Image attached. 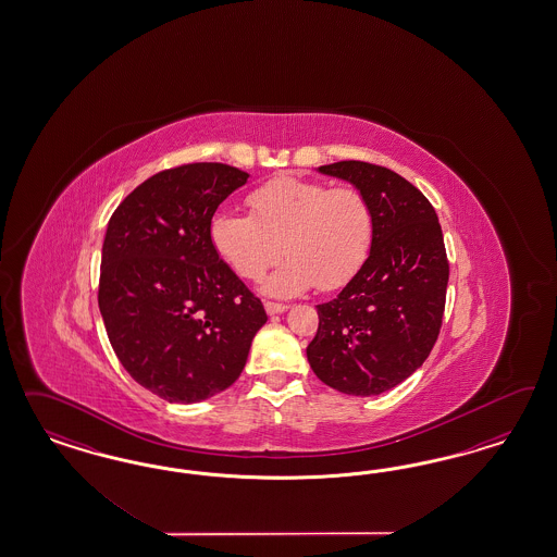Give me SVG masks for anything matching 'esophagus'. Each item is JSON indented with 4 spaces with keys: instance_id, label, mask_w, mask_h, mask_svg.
Listing matches in <instances>:
<instances>
[{
    "instance_id": "34e87169",
    "label": "esophagus",
    "mask_w": 557,
    "mask_h": 557,
    "mask_svg": "<svg viewBox=\"0 0 557 557\" xmlns=\"http://www.w3.org/2000/svg\"><path fill=\"white\" fill-rule=\"evenodd\" d=\"M287 304L280 302H265V310H268V314H280V312H286Z\"/></svg>"
}]
</instances>
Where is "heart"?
I'll return each mask as SVG.
<instances>
[{"label":"heart","instance_id":"obj_1","mask_svg":"<svg viewBox=\"0 0 557 557\" xmlns=\"http://www.w3.org/2000/svg\"><path fill=\"white\" fill-rule=\"evenodd\" d=\"M247 203L251 214H214L210 238L216 253L247 280L261 277L282 251L289 255L263 284L271 296L289 298L314 286L337 289L370 257L375 220L357 187L280 175L253 189Z\"/></svg>","mask_w":557,"mask_h":557}]
</instances>
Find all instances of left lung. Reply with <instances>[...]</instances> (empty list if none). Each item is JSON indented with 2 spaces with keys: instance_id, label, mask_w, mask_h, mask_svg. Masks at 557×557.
I'll return each instance as SVG.
<instances>
[{
  "instance_id": "left-lung-1",
  "label": "left lung",
  "mask_w": 557,
  "mask_h": 557,
  "mask_svg": "<svg viewBox=\"0 0 557 557\" xmlns=\"http://www.w3.org/2000/svg\"><path fill=\"white\" fill-rule=\"evenodd\" d=\"M354 184L373 210L370 257L335 300L319 304L306 355L326 386L375 396L421 368L441 331L449 261L437 212L421 189L366 161L319 168Z\"/></svg>"
}]
</instances>
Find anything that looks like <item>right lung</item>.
Wrapping results in <instances>:
<instances>
[{
  "mask_svg": "<svg viewBox=\"0 0 557 557\" xmlns=\"http://www.w3.org/2000/svg\"><path fill=\"white\" fill-rule=\"evenodd\" d=\"M247 177L224 163L165 169L108 222L98 289L106 333L133 380L168 403L191 405L233 386L268 322L210 238L216 208Z\"/></svg>",
  "mask_w": 557,
  "mask_h": 557,
  "instance_id": "right-lung-1",
  "label": "right lung"
}]
</instances>
